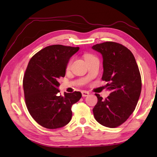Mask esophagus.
Segmentation results:
<instances>
[{"instance_id": "esophagus-1", "label": "esophagus", "mask_w": 157, "mask_h": 157, "mask_svg": "<svg viewBox=\"0 0 157 157\" xmlns=\"http://www.w3.org/2000/svg\"><path fill=\"white\" fill-rule=\"evenodd\" d=\"M82 94L83 97H85V96H88L89 95V92L87 91H82Z\"/></svg>"}]
</instances>
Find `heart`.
Segmentation results:
<instances>
[{
	"instance_id": "1",
	"label": "heart",
	"mask_w": 157,
	"mask_h": 157,
	"mask_svg": "<svg viewBox=\"0 0 157 157\" xmlns=\"http://www.w3.org/2000/svg\"><path fill=\"white\" fill-rule=\"evenodd\" d=\"M92 56H92V55H86L85 56V59H87V58H89V57H92ZM71 61H69V62L68 63L67 65V68L69 69L70 66H71Z\"/></svg>"
}]
</instances>
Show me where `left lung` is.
Masks as SVG:
<instances>
[{"mask_svg":"<svg viewBox=\"0 0 157 157\" xmlns=\"http://www.w3.org/2000/svg\"><path fill=\"white\" fill-rule=\"evenodd\" d=\"M92 48L102 56V79L111 91L107 98L99 94L93 109L95 119L107 128H116L124 123L137 105L142 90L141 76L134 56L119 43L106 42Z\"/></svg>","mask_w":157,"mask_h":157,"instance_id":"8db88e82","label":"left lung"}]
</instances>
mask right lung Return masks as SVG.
<instances>
[{"instance_id":"1","label":"right lung","mask_w":157,"mask_h":157,"mask_svg":"<svg viewBox=\"0 0 157 157\" xmlns=\"http://www.w3.org/2000/svg\"><path fill=\"white\" fill-rule=\"evenodd\" d=\"M79 47L60 44L46 46L29 61L23 80L29 114L41 126L57 129L71 121V106L82 97L79 92H60L59 79L65 77L70 58Z\"/></svg>"}]
</instances>
